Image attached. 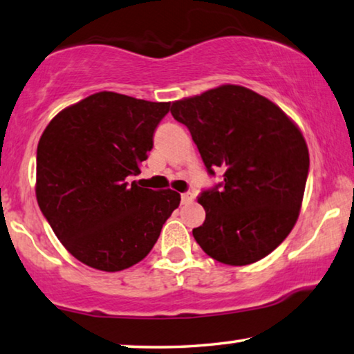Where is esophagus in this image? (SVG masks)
<instances>
[{
	"label": "esophagus",
	"instance_id": "1",
	"mask_svg": "<svg viewBox=\"0 0 354 354\" xmlns=\"http://www.w3.org/2000/svg\"><path fill=\"white\" fill-rule=\"evenodd\" d=\"M194 202V194L191 192H186L181 195V203L183 205H187V203H192Z\"/></svg>",
	"mask_w": 354,
	"mask_h": 354
}]
</instances>
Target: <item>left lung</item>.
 Masks as SVG:
<instances>
[{"label": "left lung", "instance_id": "1", "mask_svg": "<svg viewBox=\"0 0 354 354\" xmlns=\"http://www.w3.org/2000/svg\"><path fill=\"white\" fill-rule=\"evenodd\" d=\"M171 115L191 131L209 175L224 170L223 184L200 194L207 218L195 241L227 266L270 254L302 207L310 167L302 131L270 100L234 84L173 102Z\"/></svg>", "mask_w": 354, "mask_h": 354}]
</instances>
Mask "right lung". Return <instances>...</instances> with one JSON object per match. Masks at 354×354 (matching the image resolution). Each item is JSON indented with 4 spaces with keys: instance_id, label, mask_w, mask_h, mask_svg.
I'll return each instance as SVG.
<instances>
[{
    "instance_id": "obj_1",
    "label": "right lung",
    "mask_w": 354,
    "mask_h": 354,
    "mask_svg": "<svg viewBox=\"0 0 354 354\" xmlns=\"http://www.w3.org/2000/svg\"><path fill=\"white\" fill-rule=\"evenodd\" d=\"M170 103L98 92L65 108L42 131L36 198L62 245L103 272L149 254L181 195L129 183L152 149Z\"/></svg>"
}]
</instances>
